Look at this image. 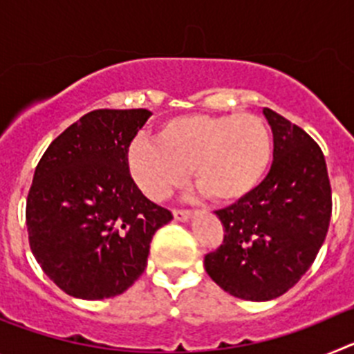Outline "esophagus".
Segmentation results:
<instances>
[{
    "mask_svg": "<svg viewBox=\"0 0 354 354\" xmlns=\"http://www.w3.org/2000/svg\"><path fill=\"white\" fill-rule=\"evenodd\" d=\"M174 218L177 221H187L192 218V212L189 211H183V209H175L174 211Z\"/></svg>",
    "mask_w": 354,
    "mask_h": 354,
    "instance_id": "esophagus-1",
    "label": "esophagus"
}]
</instances>
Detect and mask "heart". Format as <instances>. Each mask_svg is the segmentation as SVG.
I'll list each match as a JSON object with an SVG mask.
<instances>
[{
  "mask_svg": "<svg viewBox=\"0 0 354 354\" xmlns=\"http://www.w3.org/2000/svg\"><path fill=\"white\" fill-rule=\"evenodd\" d=\"M273 142L268 126L252 113H189L162 122L158 143L133 140L127 170L150 200H167L186 184L221 204L245 198L268 174Z\"/></svg>",
  "mask_w": 354,
  "mask_h": 354,
  "instance_id": "obj_1",
  "label": "heart"
}]
</instances>
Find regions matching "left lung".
<instances>
[{
  "label": "left lung",
  "mask_w": 354,
  "mask_h": 354,
  "mask_svg": "<svg viewBox=\"0 0 354 354\" xmlns=\"http://www.w3.org/2000/svg\"><path fill=\"white\" fill-rule=\"evenodd\" d=\"M273 165L248 196L216 211L225 236L205 271L236 298L268 301L298 283L323 246L331 218L326 161L296 124L264 108Z\"/></svg>",
  "instance_id": "left-lung-1"
}]
</instances>
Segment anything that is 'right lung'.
<instances>
[{
	"instance_id": "1",
	"label": "right lung",
	"mask_w": 354,
	"mask_h": 354,
	"mask_svg": "<svg viewBox=\"0 0 354 354\" xmlns=\"http://www.w3.org/2000/svg\"><path fill=\"white\" fill-rule=\"evenodd\" d=\"M149 109H93L39 161L26 200L31 252L64 292L104 299L129 289L156 230L171 212L150 202L127 170L129 143Z\"/></svg>"
}]
</instances>
